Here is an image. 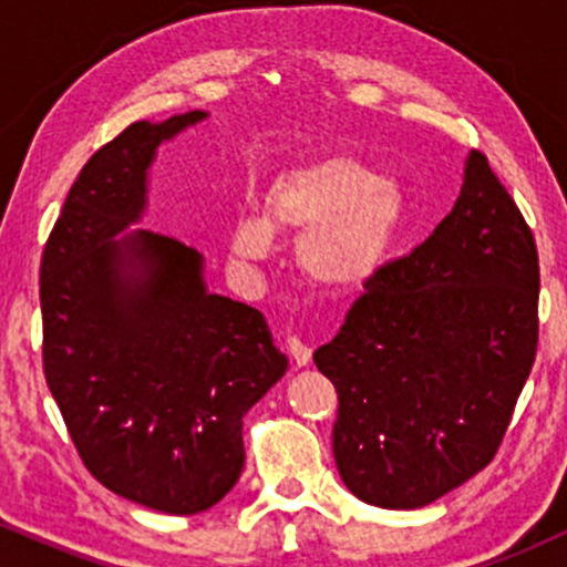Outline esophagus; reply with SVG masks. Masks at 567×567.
Returning <instances> with one entry per match:
<instances>
[{
	"instance_id": "1",
	"label": "esophagus",
	"mask_w": 567,
	"mask_h": 567,
	"mask_svg": "<svg viewBox=\"0 0 567 567\" xmlns=\"http://www.w3.org/2000/svg\"><path fill=\"white\" fill-rule=\"evenodd\" d=\"M288 351H290L292 362H296L298 368H306V365H309V362H311V349L306 347L301 338L290 336V338H288Z\"/></svg>"
}]
</instances>
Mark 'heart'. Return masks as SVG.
I'll return each instance as SVG.
<instances>
[{
	"mask_svg": "<svg viewBox=\"0 0 567 567\" xmlns=\"http://www.w3.org/2000/svg\"><path fill=\"white\" fill-rule=\"evenodd\" d=\"M400 192L373 167L349 157H333L285 173L266 197V216L245 213L229 229L231 252L256 264L271 252V229L306 231L298 264L315 285L349 290L375 275L396 231Z\"/></svg>",
	"mask_w": 567,
	"mask_h": 567,
	"instance_id": "heart-1",
	"label": "heart"
}]
</instances>
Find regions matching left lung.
<instances>
[{"instance_id":"left-lung-1","label":"left lung","mask_w":567,"mask_h":567,"mask_svg":"<svg viewBox=\"0 0 567 567\" xmlns=\"http://www.w3.org/2000/svg\"><path fill=\"white\" fill-rule=\"evenodd\" d=\"M538 341V252L480 152L451 216L368 279L315 351L338 392L343 485L381 509H421L491 464Z\"/></svg>"}]
</instances>
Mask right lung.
<instances>
[{
    "instance_id": "obj_1",
    "label": "right lung",
    "mask_w": 567,
    "mask_h": 567,
    "mask_svg": "<svg viewBox=\"0 0 567 567\" xmlns=\"http://www.w3.org/2000/svg\"><path fill=\"white\" fill-rule=\"evenodd\" d=\"M207 112L133 122L95 152L42 252L44 379L93 477L154 512L237 485L243 419L288 370L266 317L207 290L205 258L136 229L162 143Z\"/></svg>"
}]
</instances>
